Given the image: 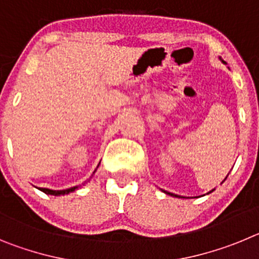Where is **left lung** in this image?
I'll return each mask as SVG.
<instances>
[{
    "instance_id": "obj_1",
    "label": "left lung",
    "mask_w": 259,
    "mask_h": 259,
    "mask_svg": "<svg viewBox=\"0 0 259 259\" xmlns=\"http://www.w3.org/2000/svg\"><path fill=\"white\" fill-rule=\"evenodd\" d=\"M219 61H221L222 63H224V65H226V62H224L223 59L221 58V57H219ZM227 176H228V175H227ZM227 176H226V179H227ZM226 179H224V180H226ZM224 180H223V182H224ZM223 182H222V183H223ZM162 191H163V189H162ZM214 191H215V188H214V189H211V191H210V192H207V194H209V193H211V192H214ZM163 192H164V193H166V194H168V196H172V197H179V198H184V197H180V196H178V194L170 193V192H167V191H163Z\"/></svg>"
}]
</instances>
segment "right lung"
<instances>
[{"label": "right lung", "instance_id": "add662e5", "mask_svg": "<svg viewBox=\"0 0 259 259\" xmlns=\"http://www.w3.org/2000/svg\"><path fill=\"white\" fill-rule=\"evenodd\" d=\"M96 170H97V168H96ZM77 188H79V187H77V185H76V187H71V188H67V189H59V191H54V189H49V188H38V189H40L41 192H44V193H47V194H52V196H61V194L71 193V192L76 191Z\"/></svg>", "mask_w": 259, "mask_h": 259}]
</instances>
